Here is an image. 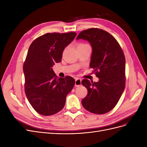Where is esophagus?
Segmentation results:
<instances>
[{
    "instance_id": "1",
    "label": "esophagus",
    "mask_w": 147,
    "mask_h": 147,
    "mask_svg": "<svg viewBox=\"0 0 147 147\" xmlns=\"http://www.w3.org/2000/svg\"><path fill=\"white\" fill-rule=\"evenodd\" d=\"M82 80L81 79H80L78 78H75V86H80L82 84Z\"/></svg>"
}]
</instances>
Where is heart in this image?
I'll return each mask as SVG.
<instances>
[{"instance_id": "b5f03b06", "label": "heart", "mask_w": 147, "mask_h": 147, "mask_svg": "<svg viewBox=\"0 0 147 147\" xmlns=\"http://www.w3.org/2000/svg\"><path fill=\"white\" fill-rule=\"evenodd\" d=\"M86 45V44H84V43H80V44H79L78 45Z\"/></svg>"}]
</instances>
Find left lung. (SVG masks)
Segmentation results:
<instances>
[{
  "label": "left lung",
  "instance_id": "8db88e82",
  "mask_svg": "<svg viewBox=\"0 0 147 147\" xmlns=\"http://www.w3.org/2000/svg\"><path fill=\"white\" fill-rule=\"evenodd\" d=\"M80 38L91 43L92 52L90 65L99 78L98 82L82 80V84L88 90V94L82 100V105L92 113L104 114L116 106L124 91L125 56L117 40L104 30H84L77 37Z\"/></svg>",
  "mask_w": 147,
  "mask_h": 147
}]
</instances>
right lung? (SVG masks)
<instances>
[{
    "label": "right lung",
    "instance_id": "1",
    "mask_svg": "<svg viewBox=\"0 0 147 147\" xmlns=\"http://www.w3.org/2000/svg\"><path fill=\"white\" fill-rule=\"evenodd\" d=\"M76 35L74 32L47 33L29 47L23 64L24 91L30 105L40 115L50 116L61 111L74 86V78H57L52 67L61 61L64 48Z\"/></svg>",
    "mask_w": 147,
    "mask_h": 147
}]
</instances>
